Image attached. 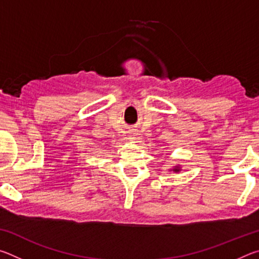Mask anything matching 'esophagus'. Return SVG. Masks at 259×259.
Returning a JSON list of instances; mask_svg holds the SVG:
<instances>
[{"label":"esophagus","mask_w":259,"mask_h":259,"mask_svg":"<svg viewBox=\"0 0 259 259\" xmlns=\"http://www.w3.org/2000/svg\"><path fill=\"white\" fill-rule=\"evenodd\" d=\"M129 137L131 140H134L135 143H138L140 139H142V135H140L138 131H130Z\"/></svg>","instance_id":"obj_1"}]
</instances>
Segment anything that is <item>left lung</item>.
Here are the masks:
<instances>
[{"mask_svg":"<svg viewBox=\"0 0 259 259\" xmlns=\"http://www.w3.org/2000/svg\"><path fill=\"white\" fill-rule=\"evenodd\" d=\"M182 170V166L179 165V164H176V165H174L172 168H170L169 169V171H174V172H179Z\"/></svg>","mask_w":259,"mask_h":259,"instance_id":"left-lung-1","label":"left lung"}]
</instances>
